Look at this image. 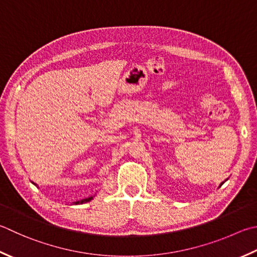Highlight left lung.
I'll return each instance as SVG.
<instances>
[{
	"mask_svg": "<svg viewBox=\"0 0 257 257\" xmlns=\"http://www.w3.org/2000/svg\"><path fill=\"white\" fill-rule=\"evenodd\" d=\"M226 180H227V179H226ZM226 180H225V182H226ZM225 182H223V183H220V185H219V187H220V186H222V185H223V184H224Z\"/></svg>",
	"mask_w": 257,
	"mask_h": 257,
	"instance_id": "8db88e82",
	"label": "left lung"
}]
</instances>
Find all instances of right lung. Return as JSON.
I'll use <instances>...</instances> for the list:
<instances>
[{
    "mask_svg": "<svg viewBox=\"0 0 257 257\" xmlns=\"http://www.w3.org/2000/svg\"><path fill=\"white\" fill-rule=\"evenodd\" d=\"M33 185H35L34 183H32ZM37 186V185H35ZM93 197L94 196H90V197H87V198H83V199H81V200H77V202H74L73 204L74 205H80V204H84V203H88V202H90V200H92L93 199Z\"/></svg>",
    "mask_w": 257,
    "mask_h": 257,
    "instance_id": "obj_1",
    "label": "right lung"
}]
</instances>
